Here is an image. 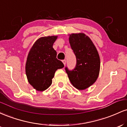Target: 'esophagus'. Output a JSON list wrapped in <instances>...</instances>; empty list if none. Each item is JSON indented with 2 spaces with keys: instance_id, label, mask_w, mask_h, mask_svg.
Instances as JSON below:
<instances>
[{
  "instance_id": "obj_1",
  "label": "esophagus",
  "mask_w": 127,
  "mask_h": 127,
  "mask_svg": "<svg viewBox=\"0 0 127 127\" xmlns=\"http://www.w3.org/2000/svg\"><path fill=\"white\" fill-rule=\"evenodd\" d=\"M62 62H63V63L65 65V64H66V60H63Z\"/></svg>"
}]
</instances>
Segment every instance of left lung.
Listing matches in <instances>:
<instances>
[{"instance_id":"obj_1","label":"left lung","mask_w":127,"mask_h":127,"mask_svg":"<svg viewBox=\"0 0 127 127\" xmlns=\"http://www.w3.org/2000/svg\"><path fill=\"white\" fill-rule=\"evenodd\" d=\"M69 43L76 59L73 70L65 67L68 79L76 88L83 90L95 82L100 72V57L95 46L84 33L70 34Z\"/></svg>"}]
</instances>
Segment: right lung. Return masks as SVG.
Here are the masks:
<instances>
[{"label":"right lung","mask_w":127,"mask_h":127,"mask_svg":"<svg viewBox=\"0 0 127 127\" xmlns=\"http://www.w3.org/2000/svg\"><path fill=\"white\" fill-rule=\"evenodd\" d=\"M57 36L42 37L37 39L29 52L26 64L29 82L37 91H43L50 87L55 71L64 67L57 59L52 46Z\"/></svg>","instance_id":"add662e5"}]
</instances>
